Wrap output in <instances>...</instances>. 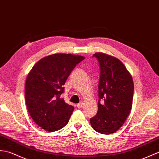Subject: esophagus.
I'll return each instance as SVG.
<instances>
[{
    "instance_id": "34e87169",
    "label": "esophagus",
    "mask_w": 159,
    "mask_h": 159,
    "mask_svg": "<svg viewBox=\"0 0 159 159\" xmlns=\"http://www.w3.org/2000/svg\"><path fill=\"white\" fill-rule=\"evenodd\" d=\"M76 106H77V108H81L83 106V104L82 102H80L79 104H77Z\"/></svg>"
}]
</instances>
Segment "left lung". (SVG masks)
I'll list each match as a JSON object with an SVG mask.
<instances>
[{"instance_id": "obj_1", "label": "left lung", "mask_w": 159, "mask_h": 159, "mask_svg": "<svg viewBox=\"0 0 159 159\" xmlns=\"http://www.w3.org/2000/svg\"><path fill=\"white\" fill-rule=\"evenodd\" d=\"M100 66L98 112L90 119L91 127L102 134H111L123 126L132 108L134 84L123 62L112 55H93ZM101 102H100V101Z\"/></svg>"}]
</instances>
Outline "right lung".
Masks as SVG:
<instances>
[{"label":"right lung","instance_id":"1","mask_svg":"<svg viewBox=\"0 0 159 159\" xmlns=\"http://www.w3.org/2000/svg\"><path fill=\"white\" fill-rule=\"evenodd\" d=\"M81 55L54 53L36 63L25 80V99L31 118L47 131L61 129L68 123L75 108L60 98L66 80Z\"/></svg>","mask_w":159,"mask_h":159}]
</instances>
